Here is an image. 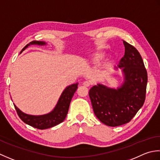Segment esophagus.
<instances>
[{
	"label": "esophagus",
	"mask_w": 160,
	"mask_h": 160,
	"mask_svg": "<svg viewBox=\"0 0 160 160\" xmlns=\"http://www.w3.org/2000/svg\"><path fill=\"white\" fill-rule=\"evenodd\" d=\"M83 84L84 86H86V87H89L91 86V85H92V83H91V82L89 81H85Z\"/></svg>",
	"instance_id": "34e87169"
}]
</instances>
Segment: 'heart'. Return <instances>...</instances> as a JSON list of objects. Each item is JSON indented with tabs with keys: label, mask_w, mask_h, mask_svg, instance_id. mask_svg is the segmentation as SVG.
<instances>
[{
	"label": "heart",
	"mask_w": 160,
	"mask_h": 160,
	"mask_svg": "<svg viewBox=\"0 0 160 160\" xmlns=\"http://www.w3.org/2000/svg\"><path fill=\"white\" fill-rule=\"evenodd\" d=\"M103 57H104L103 54H99L97 55L95 59H96L97 61H101V60L102 59V58H103Z\"/></svg>",
	"instance_id": "b5f03b06"
}]
</instances>
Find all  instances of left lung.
<instances>
[{
	"label": "left lung",
	"mask_w": 160,
	"mask_h": 160,
	"mask_svg": "<svg viewBox=\"0 0 160 160\" xmlns=\"http://www.w3.org/2000/svg\"><path fill=\"white\" fill-rule=\"evenodd\" d=\"M125 53L119 61L124 82L117 90L98 84L89 91L94 115L108 126L128 123L144 105L147 86V71L138 50L123 41Z\"/></svg>",
	"instance_id": "8db88e82"
}]
</instances>
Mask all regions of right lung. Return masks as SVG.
Returning a JSON list of instances; mask_svg holds the SVG:
<instances>
[{
  "label": "right lung",
  "mask_w": 160,
  "mask_h": 160,
  "mask_svg": "<svg viewBox=\"0 0 160 160\" xmlns=\"http://www.w3.org/2000/svg\"><path fill=\"white\" fill-rule=\"evenodd\" d=\"M37 44V45H45V43L43 41H33L30 43L26 45L22 49L23 51L25 48H27L30 45ZM78 88V83L71 85L67 87L64 90L63 93L61 94L58 102L56 107L51 112L47 114V115L34 116L30 115L25 114L21 112L17 107L14 105L15 109L16 110L18 117L24 123L30 125L34 128L43 130L49 128H52L54 126H57L58 123L63 122L68 114V109H69L70 103L72 98L74 95V92Z\"/></svg>",
  "instance_id": "obj_1"
}]
</instances>
